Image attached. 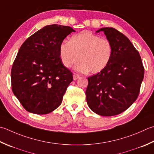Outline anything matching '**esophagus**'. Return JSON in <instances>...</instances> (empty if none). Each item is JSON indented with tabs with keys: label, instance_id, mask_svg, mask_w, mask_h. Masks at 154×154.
I'll use <instances>...</instances> for the list:
<instances>
[{
	"label": "esophagus",
	"instance_id": "obj_1",
	"mask_svg": "<svg viewBox=\"0 0 154 154\" xmlns=\"http://www.w3.org/2000/svg\"><path fill=\"white\" fill-rule=\"evenodd\" d=\"M79 77H80V75H78L77 73H74L73 74V79L74 80H77V79H79Z\"/></svg>",
	"mask_w": 154,
	"mask_h": 154
}]
</instances>
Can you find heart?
<instances>
[{"label":"heart","mask_w":154,"mask_h":154,"mask_svg":"<svg viewBox=\"0 0 154 154\" xmlns=\"http://www.w3.org/2000/svg\"><path fill=\"white\" fill-rule=\"evenodd\" d=\"M113 54L111 42L89 31L73 35L70 41H63L59 47V56L63 65L69 68L78 63L75 69L81 72L95 74L109 64Z\"/></svg>","instance_id":"1"}]
</instances>
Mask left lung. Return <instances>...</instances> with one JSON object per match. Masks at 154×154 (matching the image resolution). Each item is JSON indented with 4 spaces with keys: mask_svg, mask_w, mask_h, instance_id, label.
<instances>
[{
    "mask_svg": "<svg viewBox=\"0 0 154 154\" xmlns=\"http://www.w3.org/2000/svg\"><path fill=\"white\" fill-rule=\"evenodd\" d=\"M103 31L113 47L109 64L87 78L86 99L93 112L102 116L118 115L128 109L139 95L144 77L140 53L129 38L112 27Z\"/></svg>",
    "mask_w": 154,
    "mask_h": 154,
    "instance_id": "1",
    "label": "left lung"
}]
</instances>
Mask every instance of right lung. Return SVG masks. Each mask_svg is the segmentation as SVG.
Returning <instances> with one entry per match:
<instances>
[{"label":"right lung","mask_w":154,"mask_h":154,"mask_svg":"<svg viewBox=\"0 0 154 154\" xmlns=\"http://www.w3.org/2000/svg\"><path fill=\"white\" fill-rule=\"evenodd\" d=\"M72 32L68 26L47 25L21 45L11 69V87L29 112L47 114L61 105L73 76L63 65L59 47Z\"/></svg>","instance_id":"right-lung-1"}]
</instances>
